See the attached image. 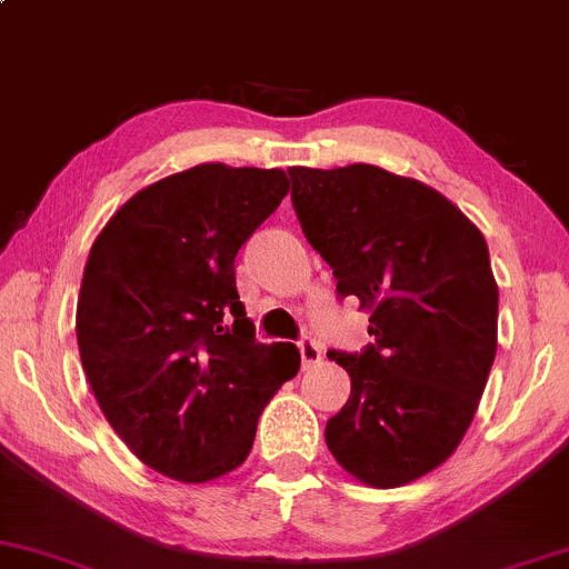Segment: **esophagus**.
<instances>
[{
  "label": "esophagus",
  "instance_id": "34e87169",
  "mask_svg": "<svg viewBox=\"0 0 569 569\" xmlns=\"http://www.w3.org/2000/svg\"><path fill=\"white\" fill-rule=\"evenodd\" d=\"M299 356H302V367L305 369H312V367H316V363H321L323 348L316 342V339L305 337L302 342H299Z\"/></svg>",
  "mask_w": 569,
  "mask_h": 569
}]
</instances>
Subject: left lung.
I'll list each match as a JSON object with an SVG mask.
<instances>
[{
  "instance_id": "1",
  "label": "left lung",
  "mask_w": 569,
  "mask_h": 569,
  "mask_svg": "<svg viewBox=\"0 0 569 569\" xmlns=\"http://www.w3.org/2000/svg\"><path fill=\"white\" fill-rule=\"evenodd\" d=\"M289 176L307 243L375 337L363 352L329 350L350 375L329 452L363 485H409L455 452L485 393L498 350L487 240L433 187L367 162Z\"/></svg>"
}]
</instances>
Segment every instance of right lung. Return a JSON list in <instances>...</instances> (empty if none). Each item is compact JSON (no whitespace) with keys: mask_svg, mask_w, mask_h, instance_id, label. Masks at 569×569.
<instances>
[{"mask_svg":"<svg viewBox=\"0 0 569 569\" xmlns=\"http://www.w3.org/2000/svg\"><path fill=\"white\" fill-rule=\"evenodd\" d=\"M286 194L280 168L202 162L136 192L90 248L82 369L152 471L202 485L243 466L259 415L297 377V345L257 342L234 286L240 246Z\"/></svg>","mask_w":569,"mask_h":569,"instance_id":"1","label":"right lung"}]
</instances>
